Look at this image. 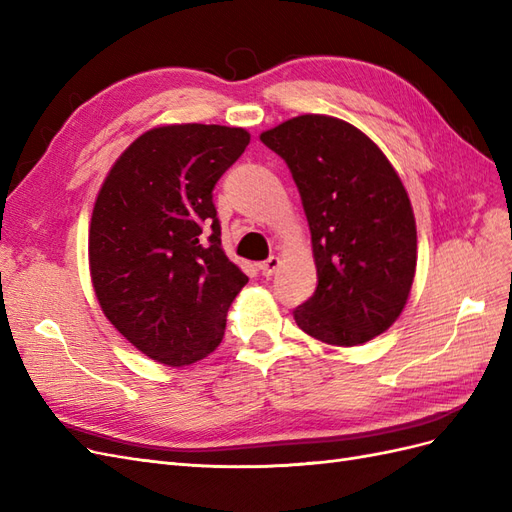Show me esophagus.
<instances>
[{"label": "esophagus", "instance_id": "34e87169", "mask_svg": "<svg viewBox=\"0 0 512 512\" xmlns=\"http://www.w3.org/2000/svg\"><path fill=\"white\" fill-rule=\"evenodd\" d=\"M277 267H280V258H277V256H269L265 262H260V265H258L260 273L265 277H271L277 271Z\"/></svg>", "mask_w": 512, "mask_h": 512}]
</instances>
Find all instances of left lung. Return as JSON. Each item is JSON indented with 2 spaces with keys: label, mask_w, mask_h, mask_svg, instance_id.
Segmentation results:
<instances>
[{
  "label": "left lung",
  "mask_w": 512,
  "mask_h": 512,
  "mask_svg": "<svg viewBox=\"0 0 512 512\" xmlns=\"http://www.w3.org/2000/svg\"><path fill=\"white\" fill-rule=\"evenodd\" d=\"M260 141L288 164L312 230L318 286L294 320L324 344L369 342L399 318L416 271L404 183L378 145L342 119L292 117Z\"/></svg>",
  "instance_id": "left-lung-1"
}]
</instances>
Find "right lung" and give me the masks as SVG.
Listing matches in <instances>:
<instances>
[{
  "instance_id": "right-lung-1",
  "label": "right lung",
  "mask_w": 512,
  "mask_h": 512,
  "mask_svg": "<svg viewBox=\"0 0 512 512\" xmlns=\"http://www.w3.org/2000/svg\"><path fill=\"white\" fill-rule=\"evenodd\" d=\"M243 128L181 123L138 136L98 192L89 271L104 316L149 359L183 367L220 346L247 275L222 250L213 188Z\"/></svg>"
}]
</instances>
